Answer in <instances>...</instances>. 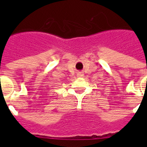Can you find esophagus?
I'll use <instances>...</instances> for the list:
<instances>
[{"instance_id":"esophagus-1","label":"esophagus","mask_w":147,"mask_h":147,"mask_svg":"<svg viewBox=\"0 0 147 147\" xmlns=\"http://www.w3.org/2000/svg\"><path fill=\"white\" fill-rule=\"evenodd\" d=\"M83 76H84V74H83V73H78L77 74V77L82 78Z\"/></svg>"}]
</instances>
